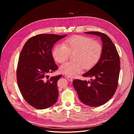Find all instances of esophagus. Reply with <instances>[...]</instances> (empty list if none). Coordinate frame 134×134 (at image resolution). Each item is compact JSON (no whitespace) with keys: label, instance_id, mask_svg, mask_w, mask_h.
<instances>
[{"label":"esophagus","instance_id":"obj_1","mask_svg":"<svg viewBox=\"0 0 134 134\" xmlns=\"http://www.w3.org/2000/svg\"><path fill=\"white\" fill-rule=\"evenodd\" d=\"M65 77L69 81V82H72V80H73V79H72V78L71 77H70V76H68V75H65Z\"/></svg>","mask_w":134,"mask_h":134}]
</instances>
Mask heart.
I'll return each mask as SVG.
<instances>
[{"instance_id":"1","label":"heart","mask_w":134,"mask_h":134,"mask_svg":"<svg viewBox=\"0 0 134 134\" xmlns=\"http://www.w3.org/2000/svg\"><path fill=\"white\" fill-rule=\"evenodd\" d=\"M102 52L100 43L83 35H75L66 39L63 44L57 43L54 47L52 55L54 60L63 63L67 60L70 53H74L72 60L60 67V71L70 77L80 73L83 67L90 69L99 61Z\"/></svg>"}]
</instances>
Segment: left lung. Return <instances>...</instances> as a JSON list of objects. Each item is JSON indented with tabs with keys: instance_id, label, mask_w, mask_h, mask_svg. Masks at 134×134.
Returning <instances> with one entry per match:
<instances>
[{
	"instance_id": "8db88e82",
	"label": "left lung",
	"mask_w": 134,
	"mask_h": 134,
	"mask_svg": "<svg viewBox=\"0 0 134 134\" xmlns=\"http://www.w3.org/2000/svg\"><path fill=\"white\" fill-rule=\"evenodd\" d=\"M101 37L102 52L98 63L84 77H92L90 81L75 80L72 85L81 101L96 107L107 102L116 92L120 71V58L116 48L110 38L99 32H86Z\"/></svg>"
}]
</instances>
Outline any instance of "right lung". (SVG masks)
I'll use <instances>...</instances> for the list:
<instances>
[{
    "mask_svg": "<svg viewBox=\"0 0 134 134\" xmlns=\"http://www.w3.org/2000/svg\"><path fill=\"white\" fill-rule=\"evenodd\" d=\"M67 35L41 34L25 43L21 52L17 68V81L24 100L37 109L53 105L58 97L57 82L61 75L49 78L58 69L52 55L56 42Z\"/></svg>",
    "mask_w": 134,
    "mask_h": 134,
    "instance_id": "obj_1",
    "label": "right lung"
}]
</instances>
